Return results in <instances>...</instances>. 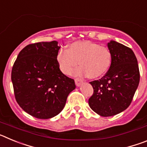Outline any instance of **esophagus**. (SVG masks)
<instances>
[{"label": "esophagus", "instance_id": "obj_1", "mask_svg": "<svg viewBox=\"0 0 147 147\" xmlns=\"http://www.w3.org/2000/svg\"><path fill=\"white\" fill-rule=\"evenodd\" d=\"M75 83H76V86L80 87V86H81L82 84L83 83V82L80 79H79V78H76V79H75Z\"/></svg>", "mask_w": 147, "mask_h": 147}]
</instances>
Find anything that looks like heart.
<instances>
[{"label":"heart","instance_id":"b5f03b06","mask_svg":"<svg viewBox=\"0 0 147 147\" xmlns=\"http://www.w3.org/2000/svg\"><path fill=\"white\" fill-rule=\"evenodd\" d=\"M112 52L105 46L90 41H77L68 45L67 50L59 49L57 61L64 74L71 75L80 64L81 67L75 71L77 76H88L96 79L105 75L111 66Z\"/></svg>","mask_w":147,"mask_h":147}]
</instances>
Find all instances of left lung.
Listing matches in <instances>:
<instances>
[{
  "mask_svg": "<svg viewBox=\"0 0 147 147\" xmlns=\"http://www.w3.org/2000/svg\"><path fill=\"white\" fill-rule=\"evenodd\" d=\"M107 47L112 52V64L101 80L90 82L93 94L88 100L90 107L103 117L119 114L129 107L140 81L132 49L114 40H110Z\"/></svg>",
  "mask_w": 147,
  "mask_h": 147,
  "instance_id": "left-lung-1",
  "label": "left lung"
}]
</instances>
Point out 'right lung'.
<instances>
[{
	"label": "right lung",
	"mask_w": 147,
	"mask_h": 147,
	"mask_svg": "<svg viewBox=\"0 0 147 147\" xmlns=\"http://www.w3.org/2000/svg\"><path fill=\"white\" fill-rule=\"evenodd\" d=\"M57 41L26 45L11 71L17 102L25 112L40 119L53 118L63 110L76 88L74 80L63 74L57 61Z\"/></svg>",
	"instance_id": "right-lung-1"
}]
</instances>
